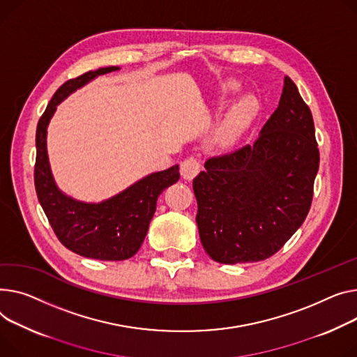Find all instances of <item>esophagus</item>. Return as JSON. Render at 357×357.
I'll return each instance as SVG.
<instances>
[{
	"label": "esophagus",
	"mask_w": 357,
	"mask_h": 357,
	"mask_svg": "<svg viewBox=\"0 0 357 357\" xmlns=\"http://www.w3.org/2000/svg\"><path fill=\"white\" fill-rule=\"evenodd\" d=\"M199 171H201V162L194 156L186 158L181 163V175L186 181L194 179L199 174Z\"/></svg>",
	"instance_id": "1"
}]
</instances>
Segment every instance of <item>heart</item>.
Returning a JSON list of instances; mask_svg holds the SVG:
<instances>
[{
    "mask_svg": "<svg viewBox=\"0 0 357 357\" xmlns=\"http://www.w3.org/2000/svg\"><path fill=\"white\" fill-rule=\"evenodd\" d=\"M238 90H240L238 83L228 82L222 86L221 94L224 98H227V96H232V94H235ZM257 110H258V105L252 98H244L238 103H235L227 112L222 123L217 129V133H215L217 144L227 146L238 139V136H241V133L251 123Z\"/></svg>",
    "mask_w": 357,
    "mask_h": 357,
    "instance_id": "heart-1",
    "label": "heart"
}]
</instances>
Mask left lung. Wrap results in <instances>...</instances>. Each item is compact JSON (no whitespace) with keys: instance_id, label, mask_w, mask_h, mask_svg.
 <instances>
[{"instance_id":"left-lung-1","label":"left lung","mask_w":357,"mask_h":357,"mask_svg":"<svg viewBox=\"0 0 357 357\" xmlns=\"http://www.w3.org/2000/svg\"><path fill=\"white\" fill-rule=\"evenodd\" d=\"M319 162L312 112L286 76L278 107L254 144L209 158L194 179L206 254L222 264L274 255L310 211Z\"/></svg>"}]
</instances>
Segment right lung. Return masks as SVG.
<instances>
[{"label": "right lung", "instance_id": "obj_1", "mask_svg": "<svg viewBox=\"0 0 357 357\" xmlns=\"http://www.w3.org/2000/svg\"><path fill=\"white\" fill-rule=\"evenodd\" d=\"M114 70L119 67H103L67 80L47 105L36 132V192L54 234L70 251L102 261L128 259L139 251L156 211L158 197L179 179V166L175 165L145 176L121 194L99 204L76 201L57 188L47 156L45 139L50 119L57 105L70 93Z\"/></svg>", "mask_w": 357, "mask_h": 357}]
</instances>
